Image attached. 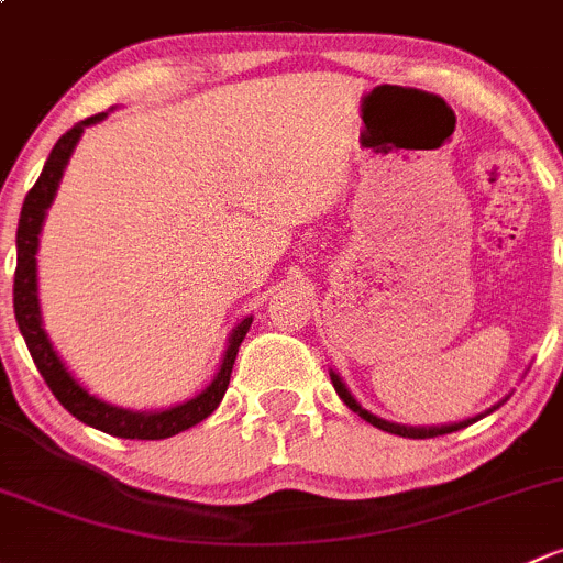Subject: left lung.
Here are the masks:
<instances>
[{"mask_svg": "<svg viewBox=\"0 0 563 563\" xmlns=\"http://www.w3.org/2000/svg\"><path fill=\"white\" fill-rule=\"evenodd\" d=\"M330 382H333L335 393H339V398H341V401L346 404V407H350L352 411H357V415H361L363 420H366V422H371V426L382 428V431H387V433H396V437H407V439H433V437H442V433H453V431H457V428L472 426V422H477L479 417H483V415L468 417V420H463V422H453V426H431V428L398 426V422H387V420H382V417L371 415L368 409H363L361 404L355 401V396H352V393L346 390V385H344V382H341V376L335 374V371H330ZM504 401H507V398H504ZM504 401H501V404H504ZM496 407H498V404H496ZM496 407H490L488 411H485V415H490V411H494Z\"/></svg>", "mask_w": 563, "mask_h": 563, "instance_id": "8db88e82", "label": "left lung"}]
</instances>
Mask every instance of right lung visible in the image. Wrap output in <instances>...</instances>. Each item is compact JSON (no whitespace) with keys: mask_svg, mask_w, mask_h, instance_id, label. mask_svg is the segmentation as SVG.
I'll return each mask as SVG.
<instances>
[{"mask_svg":"<svg viewBox=\"0 0 563 563\" xmlns=\"http://www.w3.org/2000/svg\"><path fill=\"white\" fill-rule=\"evenodd\" d=\"M106 115L108 113H97V115H89L86 121H78L73 130H67L65 135L56 141V146L51 148V156L45 159V167L43 173H40L37 184L29 189L26 200H23L19 233H15L19 263H15L13 309H15V320H19V330L23 341H26L34 366H37L40 374H43L45 385L51 387L56 401H59L69 415L78 417V420L86 422V426L97 428V431H106L110 437H119V439H167L197 426L200 420H206V417L222 404L224 390H228L230 385V374H233L235 355H239L243 335L249 333L252 317L241 320L233 328V333H230L222 366H219L217 376L211 379V385H208L202 393H197L195 398H189V401L176 404V407L170 409L132 411V409L113 407V404L91 396V393L86 390L73 374H69L65 363H62V357L56 355L54 344H51L48 333H45L43 328V317H40L37 257H34V254H37V246H40V230H43L45 213H48L51 202H54L56 189H59L62 176H65V167L69 156H73L75 143L80 141L86 126L97 124V121H102Z\"/></svg>","mask_w":563,"mask_h":563,"instance_id":"1","label":"right lung"}]
</instances>
